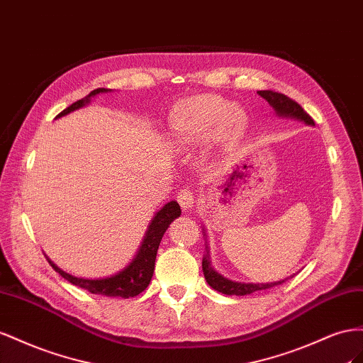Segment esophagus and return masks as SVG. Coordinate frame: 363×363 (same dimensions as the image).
Listing matches in <instances>:
<instances>
[{
	"mask_svg": "<svg viewBox=\"0 0 363 363\" xmlns=\"http://www.w3.org/2000/svg\"><path fill=\"white\" fill-rule=\"evenodd\" d=\"M178 202L182 210H190L194 205V193L190 189H184L178 193Z\"/></svg>",
	"mask_w": 363,
	"mask_h": 363,
	"instance_id": "1",
	"label": "esophagus"
}]
</instances>
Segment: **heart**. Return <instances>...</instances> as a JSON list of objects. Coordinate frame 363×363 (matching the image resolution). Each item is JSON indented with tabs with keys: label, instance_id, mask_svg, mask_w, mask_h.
<instances>
[{
	"label": "heart",
	"instance_id": "b5f03b06",
	"mask_svg": "<svg viewBox=\"0 0 363 363\" xmlns=\"http://www.w3.org/2000/svg\"><path fill=\"white\" fill-rule=\"evenodd\" d=\"M172 137L179 144H198L220 133L234 141L247 126V116L240 108L219 96H194L179 103L169 120Z\"/></svg>",
	"mask_w": 363,
	"mask_h": 363
}]
</instances>
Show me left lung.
Returning <instances> with one entry per match:
<instances>
[{"label":"left lung","mask_w":363,"mask_h":363,"mask_svg":"<svg viewBox=\"0 0 363 363\" xmlns=\"http://www.w3.org/2000/svg\"><path fill=\"white\" fill-rule=\"evenodd\" d=\"M258 96H262L269 105L274 108L277 112V116L279 117H289V118H295V120H301L306 124H315L313 118L308 116V113L298 105V103L292 99H289L287 96L281 94V92H275V91H257ZM202 271L205 275L206 283H208L214 291L222 292L225 295H250L257 291H264V289L274 287L278 284H283L286 279H279V281L274 283H260V284H254V283H239V281H231L220 274H217L214 269L211 267V262L208 257V250H206V255L202 260Z\"/></svg>","instance_id":"left-lung-1"}]
</instances>
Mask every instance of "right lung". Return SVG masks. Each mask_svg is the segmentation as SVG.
I'll return each instance as SVG.
<instances>
[{
	"label": "right lung",
	"instance_id": "right-lung-1",
	"mask_svg": "<svg viewBox=\"0 0 363 363\" xmlns=\"http://www.w3.org/2000/svg\"><path fill=\"white\" fill-rule=\"evenodd\" d=\"M108 91L111 89L97 88L94 91H91L86 97L77 100L76 103H72L71 106L62 111L59 116H56V118H60L72 111L84 108L85 105H88L92 97H96L97 94H101V92H108ZM179 216H181V206L178 202L170 201L165 203L152 219L137 255L133 257V260L126 267L121 269V271L116 275H111L106 278H97V279L79 278L71 274H67L65 271H62V269L51 262L48 257L47 260L51 264V267H53L59 275L64 277L67 281L85 289V291L91 294L117 296V298L137 296L149 286L150 279L153 277L155 260H157V252H158V247L164 233L167 231L169 225Z\"/></svg>",
	"mask_w": 363,
	"mask_h": 363
}]
</instances>
